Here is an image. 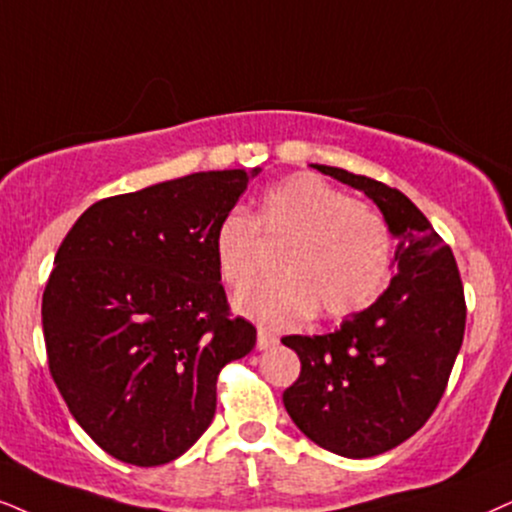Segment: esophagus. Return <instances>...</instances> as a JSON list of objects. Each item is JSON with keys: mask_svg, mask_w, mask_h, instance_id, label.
I'll list each match as a JSON object with an SVG mask.
<instances>
[{"mask_svg": "<svg viewBox=\"0 0 512 512\" xmlns=\"http://www.w3.org/2000/svg\"><path fill=\"white\" fill-rule=\"evenodd\" d=\"M278 345V338L271 331H264V328H260L257 331V349H271Z\"/></svg>", "mask_w": 512, "mask_h": 512, "instance_id": "esophagus-1", "label": "esophagus"}]
</instances>
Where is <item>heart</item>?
<instances>
[{
  "label": "heart",
  "instance_id": "1",
  "mask_svg": "<svg viewBox=\"0 0 512 512\" xmlns=\"http://www.w3.org/2000/svg\"><path fill=\"white\" fill-rule=\"evenodd\" d=\"M260 240L281 243V274L243 290L234 309L267 328L295 326L314 312L323 319L359 312L390 274L392 236L383 215L314 174L271 184L252 217L243 208L219 217L212 252L226 286L241 290L257 276Z\"/></svg>",
  "mask_w": 512,
  "mask_h": 512
}]
</instances>
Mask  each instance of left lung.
<instances>
[{
  "label": "left lung",
  "mask_w": 512,
  "mask_h": 512,
  "mask_svg": "<svg viewBox=\"0 0 512 512\" xmlns=\"http://www.w3.org/2000/svg\"><path fill=\"white\" fill-rule=\"evenodd\" d=\"M312 167L378 205L397 238V274L338 331L281 340L302 364L283 404L321 449L371 458L416 435L437 409L463 345V283L454 252L404 193L340 167Z\"/></svg>",
  "instance_id": "obj_1"
}]
</instances>
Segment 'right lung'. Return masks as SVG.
Masks as SVG:
<instances>
[{"mask_svg": "<svg viewBox=\"0 0 512 512\" xmlns=\"http://www.w3.org/2000/svg\"><path fill=\"white\" fill-rule=\"evenodd\" d=\"M260 172H196L103 198L63 238L42 295L51 378L82 430L122 463L189 451L217 375L255 347L219 278L212 231Z\"/></svg>", "mask_w": 512, "mask_h": 512, "instance_id": "add662e5", "label": "right lung"}]
</instances>
